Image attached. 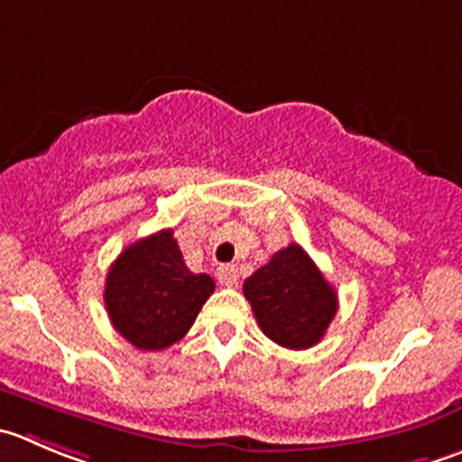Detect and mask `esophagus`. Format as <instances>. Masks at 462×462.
Instances as JSON below:
<instances>
[{
  "label": "esophagus",
  "mask_w": 462,
  "mask_h": 462,
  "mask_svg": "<svg viewBox=\"0 0 462 462\" xmlns=\"http://www.w3.org/2000/svg\"><path fill=\"white\" fill-rule=\"evenodd\" d=\"M217 277L223 286H235L236 280H239V271L230 263H223V266L217 268Z\"/></svg>",
  "instance_id": "1"
}]
</instances>
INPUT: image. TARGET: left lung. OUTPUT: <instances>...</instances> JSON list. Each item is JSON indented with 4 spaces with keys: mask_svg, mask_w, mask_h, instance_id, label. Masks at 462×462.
I'll use <instances>...</instances> for the list:
<instances>
[{
    "mask_svg": "<svg viewBox=\"0 0 462 462\" xmlns=\"http://www.w3.org/2000/svg\"><path fill=\"white\" fill-rule=\"evenodd\" d=\"M244 295L263 334L289 350L320 343L338 309L336 291L298 244L257 268L244 282Z\"/></svg>",
    "mask_w": 462,
    "mask_h": 462,
    "instance_id": "obj_1",
    "label": "left lung"
}]
</instances>
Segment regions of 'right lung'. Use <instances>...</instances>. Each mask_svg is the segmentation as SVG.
I'll use <instances>...</instances> for the list:
<instances>
[{
  "instance_id": "add662e5",
  "label": "right lung",
  "mask_w": 462,
  "mask_h": 462,
  "mask_svg": "<svg viewBox=\"0 0 462 462\" xmlns=\"http://www.w3.org/2000/svg\"><path fill=\"white\" fill-rule=\"evenodd\" d=\"M214 293L208 273H191L173 230H160L128 245L106 277L112 327L137 347L158 352L178 343Z\"/></svg>"
}]
</instances>
